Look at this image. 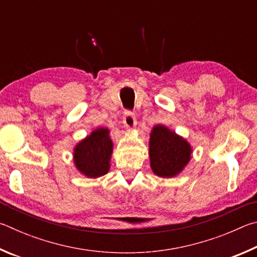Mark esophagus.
I'll return each mask as SVG.
<instances>
[{
  "label": "esophagus",
  "instance_id": "esophagus-1",
  "mask_svg": "<svg viewBox=\"0 0 257 257\" xmlns=\"http://www.w3.org/2000/svg\"><path fill=\"white\" fill-rule=\"evenodd\" d=\"M123 123L126 126V127L132 130L136 127L137 125V118H136V115H134L133 111H130V110H126L124 112V116H123Z\"/></svg>",
  "mask_w": 257,
  "mask_h": 257
}]
</instances>
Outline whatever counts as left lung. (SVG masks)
Instances as JSON below:
<instances>
[{
	"instance_id": "1",
	"label": "left lung",
	"mask_w": 257,
	"mask_h": 257,
	"mask_svg": "<svg viewBox=\"0 0 257 257\" xmlns=\"http://www.w3.org/2000/svg\"><path fill=\"white\" fill-rule=\"evenodd\" d=\"M149 146L151 168L160 177L176 176L191 159L190 145L163 125L152 130Z\"/></svg>"
}]
</instances>
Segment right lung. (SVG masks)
Segmentation results:
<instances>
[{"label":"right lung","instance_id":"obj_1","mask_svg":"<svg viewBox=\"0 0 257 257\" xmlns=\"http://www.w3.org/2000/svg\"><path fill=\"white\" fill-rule=\"evenodd\" d=\"M112 143L107 128H98L74 149L76 168L87 177L102 176L109 170Z\"/></svg>","mask_w":257,"mask_h":257}]
</instances>
